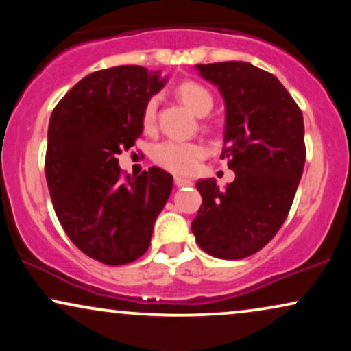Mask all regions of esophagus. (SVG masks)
Returning a JSON list of instances; mask_svg holds the SVG:
<instances>
[{
  "label": "esophagus",
  "instance_id": "34e87169",
  "mask_svg": "<svg viewBox=\"0 0 351 351\" xmlns=\"http://www.w3.org/2000/svg\"><path fill=\"white\" fill-rule=\"evenodd\" d=\"M175 184L178 188H184V186H191L193 181L188 178H183V176H175Z\"/></svg>",
  "mask_w": 351,
  "mask_h": 351
}]
</instances>
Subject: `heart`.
Instances as JSON below:
<instances>
[{"label": "heart", "mask_w": 351, "mask_h": 351, "mask_svg": "<svg viewBox=\"0 0 351 351\" xmlns=\"http://www.w3.org/2000/svg\"><path fill=\"white\" fill-rule=\"evenodd\" d=\"M176 94L183 100L184 106L191 112H195L196 115L209 114L213 104H215L211 92L201 84L193 82V80L180 84L178 88H176ZM158 104L160 100L156 95H153L145 104L142 115L145 128L155 127L156 117H158ZM152 155L155 163L160 165L165 170L178 173V175H188V173L196 170L201 158L206 155V148L198 142L165 140V142L155 145Z\"/></svg>", "instance_id": "b5f03b06"}]
</instances>
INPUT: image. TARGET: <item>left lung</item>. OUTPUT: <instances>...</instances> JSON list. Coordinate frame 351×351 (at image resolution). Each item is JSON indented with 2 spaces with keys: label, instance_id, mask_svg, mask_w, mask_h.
<instances>
[{
  "label": "left lung",
  "instance_id": "left-lung-1",
  "mask_svg": "<svg viewBox=\"0 0 351 351\" xmlns=\"http://www.w3.org/2000/svg\"><path fill=\"white\" fill-rule=\"evenodd\" d=\"M226 107L224 147L236 178L219 188L199 180L203 196L191 223L196 243L219 259H244L277 234L305 165L304 117L276 75L241 60L198 64Z\"/></svg>",
  "mask_w": 351,
  "mask_h": 351
}]
</instances>
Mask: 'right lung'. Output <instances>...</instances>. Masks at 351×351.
I'll list each match as a JSON object with an SVG mask.
<instances>
[{
	"mask_svg": "<svg viewBox=\"0 0 351 351\" xmlns=\"http://www.w3.org/2000/svg\"><path fill=\"white\" fill-rule=\"evenodd\" d=\"M167 77L119 66L79 80L52 110L46 180L59 223L86 256L107 265L134 263L152 241L173 176L152 167L120 178L117 155L143 130V107Z\"/></svg>",
	"mask_w": 351,
	"mask_h": 351,
	"instance_id": "right-lung-1",
	"label": "right lung"
}]
</instances>
